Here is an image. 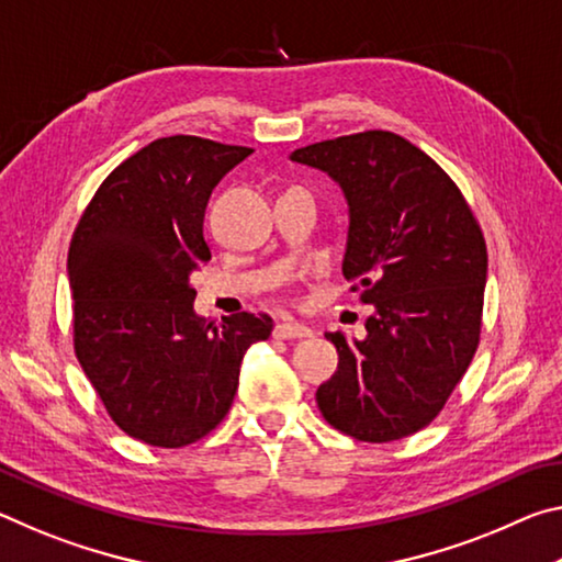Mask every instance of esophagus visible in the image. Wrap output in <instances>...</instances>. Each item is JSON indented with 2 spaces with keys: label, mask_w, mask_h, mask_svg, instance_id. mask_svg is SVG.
<instances>
[{
  "label": "esophagus",
  "mask_w": 562,
  "mask_h": 562,
  "mask_svg": "<svg viewBox=\"0 0 562 562\" xmlns=\"http://www.w3.org/2000/svg\"><path fill=\"white\" fill-rule=\"evenodd\" d=\"M272 335L278 339H304L312 337V329L307 325H300V322H280V325H274Z\"/></svg>",
  "instance_id": "esophagus-1"
}]
</instances>
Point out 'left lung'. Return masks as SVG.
<instances>
[{
    "instance_id": "obj_1",
    "label": "left lung",
    "mask_w": 562,
    "mask_h": 562,
    "mask_svg": "<svg viewBox=\"0 0 562 562\" xmlns=\"http://www.w3.org/2000/svg\"><path fill=\"white\" fill-rule=\"evenodd\" d=\"M297 164L337 180L349 203L341 272L374 304L367 337L325 335L339 364L317 389L327 424L386 443L429 426L481 339L488 252L449 173L392 131L297 148Z\"/></svg>"
}]
</instances>
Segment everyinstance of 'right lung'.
I'll return each instance as SVG.
<instances>
[{
	"label": "right lung",
	"instance_id": "right-lung-1",
	"mask_svg": "<svg viewBox=\"0 0 562 562\" xmlns=\"http://www.w3.org/2000/svg\"><path fill=\"white\" fill-rule=\"evenodd\" d=\"M245 146L158 138L113 168L69 245L74 351L109 416L133 439L180 449L231 412L240 361L270 337L268 315H195L190 274L211 260L213 188Z\"/></svg>",
	"mask_w": 562,
	"mask_h": 562
}]
</instances>
